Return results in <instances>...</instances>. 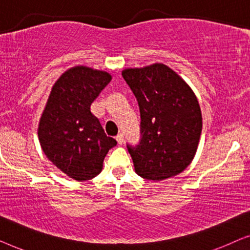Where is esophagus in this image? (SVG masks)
<instances>
[{"instance_id": "34e87169", "label": "esophagus", "mask_w": 250, "mask_h": 250, "mask_svg": "<svg viewBox=\"0 0 250 250\" xmlns=\"http://www.w3.org/2000/svg\"><path fill=\"white\" fill-rule=\"evenodd\" d=\"M116 140H117L118 145H122V143L124 142V135H123L122 133H119V134L116 135Z\"/></svg>"}]
</instances>
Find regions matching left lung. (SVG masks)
I'll use <instances>...</instances> for the list:
<instances>
[{
  "instance_id": "8db88e82",
  "label": "left lung",
  "mask_w": 250,
  "mask_h": 250,
  "mask_svg": "<svg viewBox=\"0 0 250 250\" xmlns=\"http://www.w3.org/2000/svg\"><path fill=\"white\" fill-rule=\"evenodd\" d=\"M123 78L140 108V141L126 143L135 172L162 181L183 172L196 155L203 118L186 82L165 64L125 69Z\"/></svg>"
}]
</instances>
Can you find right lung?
<instances>
[{"label":"right lung","mask_w":250,"mask_h":250,"mask_svg":"<svg viewBox=\"0 0 250 250\" xmlns=\"http://www.w3.org/2000/svg\"><path fill=\"white\" fill-rule=\"evenodd\" d=\"M110 81L105 71L71 68L53 85L43 111L41 146L50 162L74 180L97 176L109 149L117 145L91 112L92 102Z\"/></svg>","instance_id":"obj_1"}]
</instances>
